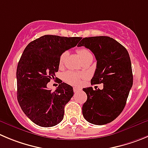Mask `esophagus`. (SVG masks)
Masks as SVG:
<instances>
[{
    "mask_svg": "<svg viewBox=\"0 0 148 148\" xmlns=\"http://www.w3.org/2000/svg\"><path fill=\"white\" fill-rule=\"evenodd\" d=\"M80 90H81L80 88H76V87H74V93H77V92H78V91H80Z\"/></svg>",
    "mask_w": 148,
    "mask_h": 148,
    "instance_id": "obj_1",
    "label": "esophagus"
}]
</instances>
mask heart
Masks as SVG:
<instances>
[{"mask_svg":"<svg viewBox=\"0 0 148 148\" xmlns=\"http://www.w3.org/2000/svg\"><path fill=\"white\" fill-rule=\"evenodd\" d=\"M77 54H78L79 57L80 58L81 60L83 61L85 59L88 58L90 57H92V54L90 53L89 50L86 48H79L77 50ZM66 55V52H63L60 55V59H59V63L60 65L63 63V60H64L65 57ZM80 79L81 76L79 74L76 72H73V71H68L64 74V79L66 82L71 84V85H77L80 83Z\"/></svg>","mask_w":148,"mask_h":148,"instance_id":"heart-1","label":"heart"}]
</instances>
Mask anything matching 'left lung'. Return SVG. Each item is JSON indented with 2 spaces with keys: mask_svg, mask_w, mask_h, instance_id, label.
I'll use <instances>...</instances> for the list:
<instances>
[{
  "mask_svg": "<svg viewBox=\"0 0 148 148\" xmlns=\"http://www.w3.org/2000/svg\"><path fill=\"white\" fill-rule=\"evenodd\" d=\"M94 54L97 63L91 85L103 84V89L83 88L88 99L82 114L88 122L104 125L122 112L133 85L132 63L127 49L109 36L83 38L77 45Z\"/></svg>",
  "mask_w": 148,
  "mask_h": 148,
  "instance_id": "left-lung-1",
  "label": "left lung"
}]
</instances>
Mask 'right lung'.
<instances>
[{
    "label": "right lung",
    "instance_id": "right-lung-1",
    "mask_svg": "<svg viewBox=\"0 0 148 148\" xmlns=\"http://www.w3.org/2000/svg\"><path fill=\"white\" fill-rule=\"evenodd\" d=\"M81 38L45 35L24 49L16 69L17 100L27 118L39 126H54L63 119L73 88L61 81L52 92L47 85L58 71L61 54L77 46Z\"/></svg>",
    "mask_w": 148,
    "mask_h": 148
}]
</instances>
